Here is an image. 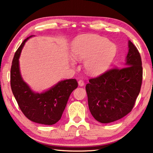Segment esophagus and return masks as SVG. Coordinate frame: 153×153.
I'll return each instance as SVG.
<instances>
[{
  "mask_svg": "<svg viewBox=\"0 0 153 153\" xmlns=\"http://www.w3.org/2000/svg\"><path fill=\"white\" fill-rule=\"evenodd\" d=\"M78 84H79V86H83L84 85V80H82V79H79V80L78 81Z\"/></svg>",
  "mask_w": 153,
  "mask_h": 153,
  "instance_id": "esophagus-1",
  "label": "esophagus"
}]
</instances>
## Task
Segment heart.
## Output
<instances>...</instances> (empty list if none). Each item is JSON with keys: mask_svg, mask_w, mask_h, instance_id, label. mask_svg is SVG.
Wrapping results in <instances>:
<instances>
[{"mask_svg": "<svg viewBox=\"0 0 153 153\" xmlns=\"http://www.w3.org/2000/svg\"><path fill=\"white\" fill-rule=\"evenodd\" d=\"M116 45L107 38L94 34L77 37L71 45V54L75 59L83 60L84 68L90 75H99L105 71L115 56Z\"/></svg>", "mask_w": 153, "mask_h": 153, "instance_id": "obj_1", "label": "heart"}]
</instances>
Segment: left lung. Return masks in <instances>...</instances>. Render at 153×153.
Instances as JSON below:
<instances>
[{"mask_svg":"<svg viewBox=\"0 0 153 153\" xmlns=\"http://www.w3.org/2000/svg\"><path fill=\"white\" fill-rule=\"evenodd\" d=\"M142 65L139 51L129 41L125 67L112 68L89 79L86 86L88 107L97 120L112 123L132 110L141 89Z\"/></svg>","mask_w":153,"mask_h":153,"instance_id":"obj_1","label":"left lung"}]
</instances>
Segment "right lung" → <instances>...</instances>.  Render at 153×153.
I'll use <instances>...</instances> for the list:
<instances>
[{
  "instance_id": "right-lung-1",
  "label": "right lung",
  "mask_w": 153,
  "mask_h": 153,
  "mask_svg": "<svg viewBox=\"0 0 153 153\" xmlns=\"http://www.w3.org/2000/svg\"><path fill=\"white\" fill-rule=\"evenodd\" d=\"M31 37V36H30ZM24 40L15 53L11 67V88L21 111L33 122L45 125L56 123L66 107L70 94L78 84L76 79L61 81L43 93H35L22 78L19 68V57Z\"/></svg>"
}]
</instances>
